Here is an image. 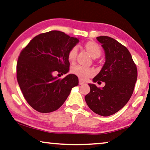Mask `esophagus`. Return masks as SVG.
Segmentation results:
<instances>
[{
	"mask_svg": "<svg viewBox=\"0 0 150 150\" xmlns=\"http://www.w3.org/2000/svg\"><path fill=\"white\" fill-rule=\"evenodd\" d=\"M85 83L82 81V80H81V79H79V85H83Z\"/></svg>",
	"mask_w": 150,
	"mask_h": 150,
	"instance_id": "1",
	"label": "esophagus"
}]
</instances>
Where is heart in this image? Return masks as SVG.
Masks as SVG:
<instances>
[{
	"instance_id": "obj_1",
	"label": "heart",
	"mask_w": 150,
	"mask_h": 150,
	"mask_svg": "<svg viewBox=\"0 0 150 150\" xmlns=\"http://www.w3.org/2000/svg\"><path fill=\"white\" fill-rule=\"evenodd\" d=\"M83 48L87 51L93 59H96L101 55L102 48L96 42L93 41L86 42L83 44ZM77 55V49L76 47H73L69 51L67 58L71 64L75 63ZM71 73L77 76L81 80H86L94 75V71L90 68H85L81 66H75L71 69Z\"/></svg>"
}]
</instances>
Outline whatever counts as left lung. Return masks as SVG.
<instances>
[{"mask_svg": "<svg viewBox=\"0 0 150 150\" xmlns=\"http://www.w3.org/2000/svg\"><path fill=\"white\" fill-rule=\"evenodd\" d=\"M96 39L102 44L106 62L93 81L105 83L104 88L89 84L90 91L85 97L89 108L103 117L120 110L133 94L137 79V69L126 47L108 36Z\"/></svg>", "mask_w": 150, "mask_h": 150, "instance_id": "left-lung-1", "label": "left lung"}]
</instances>
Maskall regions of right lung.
<instances>
[{
    "mask_svg": "<svg viewBox=\"0 0 150 150\" xmlns=\"http://www.w3.org/2000/svg\"><path fill=\"white\" fill-rule=\"evenodd\" d=\"M60 31L40 33L29 42L17 63V79L24 98L32 108L42 113L57 110L79 84L78 77L69 74L63 79L55 72L66 74L70 63L69 51L78 42Z\"/></svg>",
    "mask_w": 150,
    "mask_h": 150,
    "instance_id": "add662e5",
    "label": "right lung"
}]
</instances>
